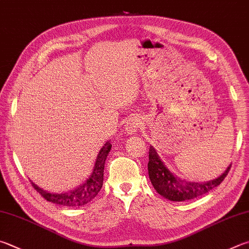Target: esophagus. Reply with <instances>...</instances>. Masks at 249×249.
Segmentation results:
<instances>
[{
	"mask_svg": "<svg viewBox=\"0 0 249 249\" xmlns=\"http://www.w3.org/2000/svg\"><path fill=\"white\" fill-rule=\"evenodd\" d=\"M140 126H142V120H140L138 116L130 117V119L127 121V124L125 126V130L128 134H134L140 127Z\"/></svg>",
	"mask_w": 249,
	"mask_h": 249,
	"instance_id": "esophagus-1",
	"label": "esophagus"
}]
</instances>
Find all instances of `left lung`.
<instances>
[{"mask_svg": "<svg viewBox=\"0 0 249 249\" xmlns=\"http://www.w3.org/2000/svg\"><path fill=\"white\" fill-rule=\"evenodd\" d=\"M231 166L232 165H229L227 171L218 178L209 180L207 183L184 182L165 168L155 148L152 146L149 148L148 173L151 184L160 195L172 201H184L205 195L223 182V179L229 174Z\"/></svg>", "mask_w": 249, "mask_h": 249, "instance_id": "obj_1", "label": "left lung"}]
</instances>
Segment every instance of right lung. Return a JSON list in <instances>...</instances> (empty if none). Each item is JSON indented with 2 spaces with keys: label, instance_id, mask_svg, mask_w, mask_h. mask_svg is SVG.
I'll list each match as a JSON object with an SVG mask.
<instances>
[{
  "label": "right lung",
  "instance_id": "add662e5",
  "mask_svg": "<svg viewBox=\"0 0 249 249\" xmlns=\"http://www.w3.org/2000/svg\"><path fill=\"white\" fill-rule=\"evenodd\" d=\"M111 147L112 144L110 142H107L105 143V146L102 147L98 155L92 174L90 175V178L83 185L76 187L73 191L63 194H51L43 191V189L38 187L33 182H31V185L44 199L50 202L66 207L84 206L90 200H92L98 195V193L100 192L103 184V171H105L106 159L111 150Z\"/></svg>",
  "mask_w": 249,
  "mask_h": 249
}]
</instances>
